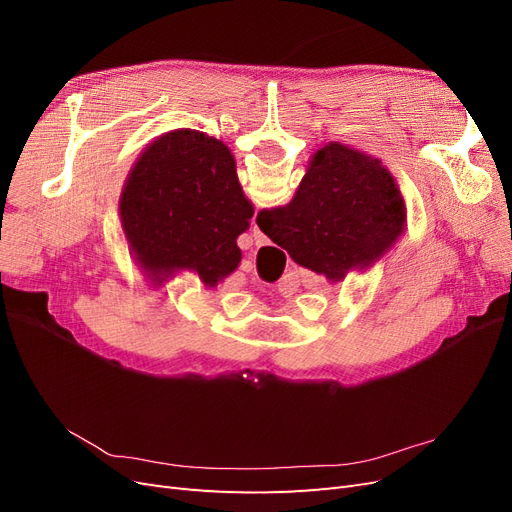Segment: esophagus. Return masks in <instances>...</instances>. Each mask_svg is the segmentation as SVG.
<instances>
[{
  "label": "esophagus",
  "mask_w": 512,
  "mask_h": 512,
  "mask_svg": "<svg viewBox=\"0 0 512 512\" xmlns=\"http://www.w3.org/2000/svg\"><path fill=\"white\" fill-rule=\"evenodd\" d=\"M254 241H256V245H267V243H269L265 232H262L256 224H254Z\"/></svg>",
  "instance_id": "esophagus-1"
}]
</instances>
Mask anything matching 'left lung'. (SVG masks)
Instances as JSON below:
<instances>
[{"mask_svg": "<svg viewBox=\"0 0 512 512\" xmlns=\"http://www.w3.org/2000/svg\"><path fill=\"white\" fill-rule=\"evenodd\" d=\"M252 215L230 149L188 128L145 147L119 198L130 252L158 286L185 269L218 286L239 267Z\"/></svg>", "mask_w": 512, "mask_h": 512, "instance_id": "left-lung-1", "label": "left lung"}]
</instances>
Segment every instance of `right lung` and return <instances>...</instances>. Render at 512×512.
Returning <instances> with one entry per match:
<instances>
[{"instance_id": "1", "label": "right lung", "mask_w": 512, "mask_h": 512, "mask_svg": "<svg viewBox=\"0 0 512 512\" xmlns=\"http://www.w3.org/2000/svg\"><path fill=\"white\" fill-rule=\"evenodd\" d=\"M256 224L297 265L339 282L391 250L406 203L382 160L335 141L314 153L290 203L262 209Z\"/></svg>"}]
</instances>
